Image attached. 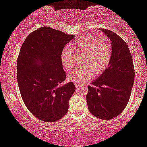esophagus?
<instances>
[{
  "mask_svg": "<svg viewBox=\"0 0 147 147\" xmlns=\"http://www.w3.org/2000/svg\"><path fill=\"white\" fill-rule=\"evenodd\" d=\"M81 86H82V85L78 84H75V87H76V88H79L80 87H81Z\"/></svg>",
  "mask_w": 147,
  "mask_h": 147,
  "instance_id": "obj_1",
  "label": "esophagus"
}]
</instances>
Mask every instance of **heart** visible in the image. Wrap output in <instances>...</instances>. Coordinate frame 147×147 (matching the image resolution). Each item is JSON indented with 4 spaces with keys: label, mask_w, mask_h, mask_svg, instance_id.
<instances>
[{
    "label": "heart",
    "mask_w": 147,
    "mask_h": 147,
    "mask_svg": "<svg viewBox=\"0 0 147 147\" xmlns=\"http://www.w3.org/2000/svg\"><path fill=\"white\" fill-rule=\"evenodd\" d=\"M75 53H85L82 61L84 66L77 67L67 74L69 81L81 84L93 75H102L109 67L112 60L111 45L94 35H85L72 43ZM61 61L65 70H70L75 65V54L68 47L64 48L61 54Z\"/></svg>",
    "instance_id": "obj_1"
}]
</instances>
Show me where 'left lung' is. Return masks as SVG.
<instances>
[{"mask_svg": "<svg viewBox=\"0 0 147 147\" xmlns=\"http://www.w3.org/2000/svg\"><path fill=\"white\" fill-rule=\"evenodd\" d=\"M112 42V56L107 69L88 86L86 101L95 117L109 120L119 116L128 104L135 79L133 57L128 45L114 32L100 29Z\"/></svg>", "mask_w": 147, "mask_h": 147, "instance_id": "8db88e82", "label": "left lung"}]
</instances>
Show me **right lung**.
<instances>
[{
  "instance_id": "right-lung-1",
  "label": "right lung",
  "mask_w": 147,
  "mask_h": 147,
  "mask_svg": "<svg viewBox=\"0 0 147 147\" xmlns=\"http://www.w3.org/2000/svg\"><path fill=\"white\" fill-rule=\"evenodd\" d=\"M75 37L48 26L28 35L17 59V82L27 109L44 122H54L68 110L75 91L72 82L61 85L66 74L61 54Z\"/></svg>"
}]
</instances>
